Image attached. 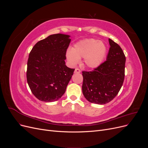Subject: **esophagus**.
Returning a JSON list of instances; mask_svg holds the SVG:
<instances>
[{
	"label": "esophagus",
	"instance_id": "34e87169",
	"mask_svg": "<svg viewBox=\"0 0 148 148\" xmlns=\"http://www.w3.org/2000/svg\"><path fill=\"white\" fill-rule=\"evenodd\" d=\"M75 73H81V70H80L79 69H76L75 70Z\"/></svg>",
	"mask_w": 148,
	"mask_h": 148
}]
</instances>
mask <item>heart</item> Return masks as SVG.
I'll list each match as a JSON object with an SVG mask.
<instances>
[{
	"label": "heart",
	"instance_id": "heart-1",
	"mask_svg": "<svg viewBox=\"0 0 148 148\" xmlns=\"http://www.w3.org/2000/svg\"><path fill=\"white\" fill-rule=\"evenodd\" d=\"M106 44L95 39H87L76 43L66 52V57L70 65L77 64L83 58L84 65L89 69H96L101 65L107 54Z\"/></svg>",
	"mask_w": 148,
	"mask_h": 148
}]
</instances>
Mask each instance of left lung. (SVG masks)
Returning a JSON list of instances; mask_svg holds the SVG:
<instances>
[{
	"mask_svg": "<svg viewBox=\"0 0 148 148\" xmlns=\"http://www.w3.org/2000/svg\"><path fill=\"white\" fill-rule=\"evenodd\" d=\"M106 61L92 71H83V94L91 103L105 104L117 95L125 77L126 58L119 45L109 39Z\"/></svg>",
	"mask_w": 148,
	"mask_h": 148,
	"instance_id": "1",
	"label": "left lung"
}]
</instances>
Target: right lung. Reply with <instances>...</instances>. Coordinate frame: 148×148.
Segmentation results:
<instances>
[{
	"instance_id": "obj_1",
	"label": "right lung",
	"mask_w": 148,
	"mask_h": 148,
	"mask_svg": "<svg viewBox=\"0 0 148 148\" xmlns=\"http://www.w3.org/2000/svg\"><path fill=\"white\" fill-rule=\"evenodd\" d=\"M70 36L55 34L35 44L27 63L26 78L34 96L43 102L59 100L65 92L75 69L65 65Z\"/></svg>"
}]
</instances>
